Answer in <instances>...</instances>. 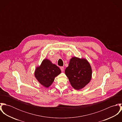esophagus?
<instances>
[{
	"instance_id": "obj_1",
	"label": "esophagus",
	"mask_w": 122,
	"mask_h": 122,
	"mask_svg": "<svg viewBox=\"0 0 122 122\" xmlns=\"http://www.w3.org/2000/svg\"><path fill=\"white\" fill-rule=\"evenodd\" d=\"M60 69H61V71H64V67H60Z\"/></svg>"
}]
</instances>
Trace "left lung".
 Here are the masks:
<instances>
[{
    "label": "left lung",
    "instance_id": "left-lung-1",
    "mask_svg": "<svg viewBox=\"0 0 122 122\" xmlns=\"http://www.w3.org/2000/svg\"><path fill=\"white\" fill-rule=\"evenodd\" d=\"M65 73L71 86L79 90L86 86L91 81L92 70L87 60L73 57L70 59Z\"/></svg>",
    "mask_w": 122,
    "mask_h": 122
}]
</instances>
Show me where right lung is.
<instances>
[{"label": "right lung", "mask_w": 122, "mask_h": 122, "mask_svg": "<svg viewBox=\"0 0 122 122\" xmlns=\"http://www.w3.org/2000/svg\"><path fill=\"white\" fill-rule=\"evenodd\" d=\"M61 73L60 68L47 59H44L41 65L36 67L35 76L39 83L44 87H49L54 80L56 76Z\"/></svg>", "instance_id": "right-lung-1"}]
</instances>
